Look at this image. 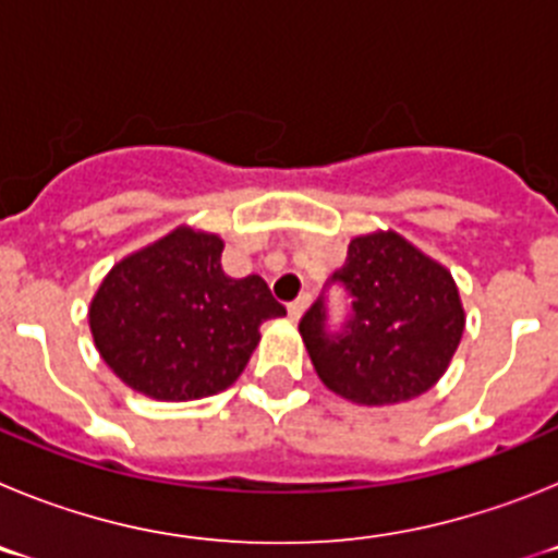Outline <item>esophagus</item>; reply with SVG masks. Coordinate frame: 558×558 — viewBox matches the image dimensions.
Instances as JSON below:
<instances>
[{
    "label": "esophagus",
    "mask_w": 558,
    "mask_h": 558,
    "mask_svg": "<svg viewBox=\"0 0 558 558\" xmlns=\"http://www.w3.org/2000/svg\"><path fill=\"white\" fill-rule=\"evenodd\" d=\"M307 307H310V293H302L299 299H295V302L288 304V315L293 318V322H299Z\"/></svg>",
    "instance_id": "esophagus-1"
}]
</instances>
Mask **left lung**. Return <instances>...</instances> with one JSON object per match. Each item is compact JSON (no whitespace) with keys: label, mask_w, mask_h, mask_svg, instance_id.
I'll return each mask as SVG.
<instances>
[{"label":"left lung","mask_w":558,"mask_h":558,"mask_svg":"<svg viewBox=\"0 0 558 558\" xmlns=\"http://www.w3.org/2000/svg\"><path fill=\"white\" fill-rule=\"evenodd\" d=\"M329 284L349 295L347 324L329 329L324 293L299 324L329 391L357 405H393L436 386L466 322L445 265L397 231H374L354 236Z\"/></svg>","instance_id":"8db88e82"}]
</instances>
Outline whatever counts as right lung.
Instances as JSON below:
<instances>
[{"label": "right lung", "instance_id": "right-lung-1", "mask_svg": "<svg viewBox=\"0 0 558 558\" xmlns=\"http://www.w3.org/2000/svg\"><path fill=\"white\" fill-rule=\"evenodd\" d=\"M220 254L218 234L179 226L102 279L88 327L133 391L161 402L226 391L259 343V324L284 315L263 276L231 279Z\"/></svg>", "mask_w": 558, "mask_h": 558}]
</instances>
